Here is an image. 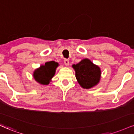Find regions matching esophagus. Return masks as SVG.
Listing matches in <instances>:
<instances>
[{"mask_svg": "<svg viewBox=\"0 0 134 134\" xmlns=\"http://www.w3.org/2000/svg\"><path fill=\"white\" fill-rule=\"evenodd\" d=\"M64 64H65V65H69V60H68V59H65V60H64Z\"/></svg>", "mask_w": 134, "mask_h": 134, "instance_id": "esophagus-1", "label": "esophagus"}]
</instances>
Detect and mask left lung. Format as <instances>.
<instances>
[{
	"label": "left lung",
	"mask_w": 134,
	"mask_h": 134,
	"mask_svg": "<svg viewBox=\"0 0 134 134\" xmlns=\"http://www.w3.org/2000/svg\"><path fill=\"white\" fill-rule=\"evenodd\" d=\"M73 67L77 80L82 87L90 88L99 82L100 69L88 59H83L76 65H73Z\"/></svg>",
	"instance_id": "8db88e82"
}]
</instances>
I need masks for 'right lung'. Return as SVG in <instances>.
Instances as JSON below:
<instances>
[{
	"mask_svg": "<svg viewBox=\"0 0 134 134\" xmlns=\"http://www.w3.org/2000/svg\"><path fill=\"white\" fill-rule=\"evenodd\" d=\"M57 66L58 63L54 61L46 62L44 65H42L39 69L35 70L34 77L41 84H49L50 80L54 77Z\"/></svg>",
	"mask_w": 134,
	"mask_h": 134,
	"instance_id": "add662e5",
	"label": "right lung"
}]
</instances>
